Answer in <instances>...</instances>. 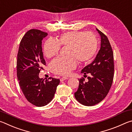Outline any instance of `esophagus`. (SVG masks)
Here are the masks:
<instances>
[{
  "instance_id": "esophagus-1",
  "label": "esophagus",
  "mask_w": 132,
  "mask_h": 132,
  "mask_svg": "<svg viewBox=\"0 0 132 132\" xmlns=\"http://www.w3.org/2000/svg\"><path fill=\"white\" fill-rule=\"evenodd\" d=\"M68 79V78L67 77H62L61 78H60V81L62 82V81H63V80Z\"/></svg>"
}]
</instances>
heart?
<instances>
[{
    "label": "heart",
    "mask_w": 132,
    "mask_h": 132,
    "mask_svg": "<svg viewBox=\"0 0 132 132\" xmlns=\"http://www.w3.org/2000/svg\"><path fill=\"white\" fill-rule=\"evenodd\" d=\"M61 46H68L65 57H59L51 62L50 70L55 74L68 75L80 63H86L93 59L96 54L98 42L96 36L90 32L71 31L60 36L58 40L48 39L44 43L43 50L47 58L59 54Z\"/></svg>",
    "instance_id": "obj_1"
}]
</instances>
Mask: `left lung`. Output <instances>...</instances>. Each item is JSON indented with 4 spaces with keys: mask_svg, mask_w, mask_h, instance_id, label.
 <instances>
[{
    "mask_svg": "<svg viewBox=\"0 0 132 132\" xmlns=\"http://www.w3.org/2000/svg\"><path fill=\"white\" fill-rule=\"evenodd\" d=\"M101 36L100 48L93 61L82 70L84 75L89 73L88 82L84 78L79 79L78 90L74 93L78 102L92 106L101 102L109 92L114 78V55L107 37L96 28Z\"/></svg>",
    "mask_w": 132,
    "mask_h": 132,
    "instance_id": "8db88e82",
    "label": "left lung"
}]
</instances>
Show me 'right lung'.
I'll return each instance as SVG.
<instances>
[{"label":"right lung","mask_w":132,"mask_h":132,"mask_svg":"<svg viewBox=\"0 0 132 132\" xmlns=\"http://www.w3.org/2000/svg\"><path fill=\"white\" fill-rule=\"evenodd\" d=\"M47 34L31 29L25 34L20 44L17 54V75L20 87L27 100L37 107H43L54 97L60 79L50 77L45 80L39 73L46 65L42 40Z\"/></svg>","instance_id":"obj_1"}]
</instances>
